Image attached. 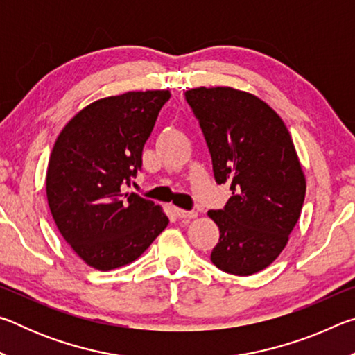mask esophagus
<instances>
[{"instance_id": "1", "label": "esophagus", "mask_w": 355, "mask_h": 355, "mask_svg": "<svg viewBox=\"0 0 355 355\" xmlns=\"http://www.w3.org/2000/svg\"><path fill=\"white\" fill-rule=\"evenodd\" d=\"M173 211H175L177 218H180V219H194V218H197V211H186V209H182V208H175Z\"/></svg>"}]
</instances>
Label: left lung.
Masks as SVG:
<instances>
[{"label":"left lung","mask_w":355,"mask_h":355,"mask_svg":"<svg viewBox=\"0 0 355 355\" xmlns=\"http://www.w3.org/2000/svg\"><path fill=\"white\" fill-rule=\"evenodd\" d=\"M199 119L214 178L230 184L224 209L208 211L219 227L211 261L220 271L252 275L285 249L305 199V175L291 135L271 106L233 87L184 92Z\"/></svg>","instance_id":"8db88e82"}]
</instances>
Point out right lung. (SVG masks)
<instances>
[{"label":"right lung","mask_w":355,"mask_h":355,"mask_svg":"<svg viewBox=\"0 0 355 355\" xmlns=\"http://www.w3.org/2000/svg\"><path fill=\"white\" fill-rule=\"evenodd\" d=\"M169 98V91L100 98L69 120L53 147L48 207L75 254L98 271L133 263L169 224L159 205L123 192Z\"/></svg>","instance_id":"add662e5"}]
</instances>
